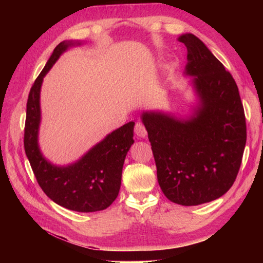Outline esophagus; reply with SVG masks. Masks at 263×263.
<instances>
[{"label": "esophagus", "instance_id": "34e87169", "mask_svg": "<svg viewBox=\"0 0 263 263\" xmlns=\"http://www.w3.org/2000/svg\"><path fill=\"white\" fill-rule=\"evenodd\" d=\"M135 132H136V135L140 138H145L146 136H147V131H146L144 124H141V123H136Z\"/></svg>", "mask_w": 263, "mask_h": 263}]
</instances>
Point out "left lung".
Returning <instances> with one entry per match:
<instances>
[{
  "label": "left lung",
  "instance_id": "8db88e82",
  "mask_svg": "<svg viewBox=\"0 0 263 263\" xmlns=\"http://www.w3.org/2000/svg\"><path fill=\"white\" fill-rule=\"evenodd\" d=\"M185 74L194 77L198 105L188 119L145 111L141 121L157 164L160 188L173 203L191 206L221 197L237 179L246 145V118L238 86L224 65L193 33Z\"/></svg>",
  "mask_w": 263,
  "mask_h": 263
}]
</instances>
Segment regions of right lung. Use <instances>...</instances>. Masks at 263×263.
<instances>
[{
    "instance_id": "obj_1",
    "label": "right lung",
    "mask_w": 263,
    "mask_h": 263,
    "mask_svg": "<svg viewBox=\"0 0 263 263\" xmlns=\"http://www.w3.org/2000/svg\"><path fill=\"white\" fill-rule=\"evenodd\" d=\"M74 45L81 43L61 42L31 87L26 104L24 149L38 184L48 198L68 210L95 212L104 210L117 198L124 160L135 142V123L128 122L109 133L81 159L68 166H55L43 157L38 145L43 79L62 53Z\"/></svg>"
}]
</instances>
